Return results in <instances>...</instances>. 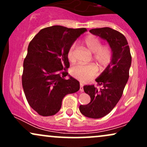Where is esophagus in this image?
<instances>
[{
	"mask_svg": "<svg viewBox=\"0 0 147 147\" xmlns=\"http://www.w3.org/2000/svg\"><path fill=\"white\" fill-rule=\"evenodd\" d=\"M79 90H80L81 92H83V91H84V85H83V84L80 83V88H79Z\"/></svg>",
	"mask_w": 147,
	"mask_h": 147,
	"instance_id": "obj_1",
	"label": "esophagus"
}]
</instances>
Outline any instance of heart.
Instances as JSON below:
<instances>
[{
    "label": "heart",
    "mask_w": 147,
    "mask_h": 147,
    "mask_svg": "<svg viewBox=\"0 0 147 147\" xmlns=\"http://www.w3.org/2000/svg\"><path fill=\"white\" fill-rule=\"evenodd\" d=\"M84 44L91 52L93 53V59L99 67L104 68L111 63L113 58L112 49L109 45H102L100 39L94 35H88L84 38ZM75 45L72 44L67 52V57L70 61L73 62L75 57ZM98 68L94 63L76 64L70 69V74L73 77L86 82L92 78L97 74Z\"/></svg>",
    "instance_id": "obj_1"
}]
</instances>
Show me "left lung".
<instances>
[{
  "mask_svg": "<svg viewBox=\"0 0 147 147\" xmlns=\"http://www.w3.org/2000/svg\"><path fill=\"white\" fill-rule=\"evenodd\" d=\"M90 32L106 40L113 51L110 64L95 79L102 88L84 86V92L90 95V102L79 106L84 116L98 119L109 114L122 97L129 77L131 55L126 37L117 30L106 27L92 29Z\"/></svg>",
  "mask_w": 147,
  "mask_h": 147,
  "instance_id": "left-lung-1",
  "label": "left lung"
}]
</instances>
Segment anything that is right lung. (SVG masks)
Masks as SVG:
<instances>
[{
  "instance_id": "add662e5",
  "label": "right lung",
  "mask_w": 147,
  "mask_h": 147,
  "mask_svg": "<svg viewBox=\"0 0 147 147\" xmlns=\"http://www.w3.org/2000/svg\"><path fill=\"white\" fill-rule=\"evenodd\" d=\"M86 28L54 25L40 30L30 42L23 61L22 85L28 104L42 116L59 111L62 99L79 90V82L68 75L69 48Z\"/></svg>"
}]
</instances>
